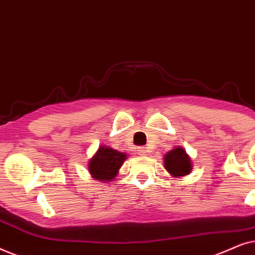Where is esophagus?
<instances>
[{
	"mask_svg": "<svg viewBox=\"0 0 255 255\" xmlns=\"http://www.w3.org/2000/svg\"><path fill=\"white\" fill-rule=\"evenodd\" d=\"M137 153L139 155H145L147 153V149L145 147H137Z\"/></svg>",
	"mask_w": 255,
	"mask_h": 255,
	"instance_id": "1",
	"label": "esophagus"
}]
</instances>
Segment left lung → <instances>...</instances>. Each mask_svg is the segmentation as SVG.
<instances>
[{"instance_id":"obj_1","label":"left lung","mask_w":255,"mask_h":255,"mask_svg":"<svg viewBox=\"0 0 255 255\" xmlns=\"http://www.w3.org/2000/svg\"><path fill=\"white\" fill-rule=\"evenodd\" d=\"M163 160H165L166 169L174 176H184L190 173V158L183 148L176 147L172 149L167 153Z\"/></svg>"}]
</instances>
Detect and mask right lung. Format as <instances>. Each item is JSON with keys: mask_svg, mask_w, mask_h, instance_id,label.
Segmentation results:
<instances>
[{"mask_svg": "<svg viewBox=\"0 0 255 255\" xmlns=\"http://www.w3.org/2000/svg\"><path fill=\"white\" fill-rule=\"evenodd\" d=\"M127 155L110 147L101 146L89 162V173L99 181H111L117 175Z\"/></svg>", "mask_w": 255, "mask_h": 255, "instance_id": "obj_1", "label": "right lung"}]
</instances>
